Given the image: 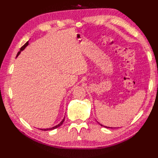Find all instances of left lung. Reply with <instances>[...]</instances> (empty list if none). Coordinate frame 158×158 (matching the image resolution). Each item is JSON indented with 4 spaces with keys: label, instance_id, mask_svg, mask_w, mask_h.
I'll list each match as a JSON object with an SVG mask.
<instances>
[{
    "label": "left lung",
    "instance_id": "1",
    "mask_svg": "<svg viewBox=\"0 0 158 158\" xmlns=\"http://www.w3.org/2000/svg\"><path fill=\"white\" fill-rule=\"evenodd\" d=\"M100 126H103L102 125V124H100ZM105 127H107V128H109V127H106V126H105ZM111 128H112V127H111Z\"/></svg>",
    "mask_w": 158,
    "mask_h": 158
}]
</instances>
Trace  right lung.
Segmentation results:
<instances>
[{
    "instance_id": "right-lung-1",
    "label": "right lung",
    "mask_w": 158,
    "mask_h": 158,
    "mask_svg": "<svg viewBox=\"0 0 158 158\" xmlns=\"http://www.w3.org/2000/svg\"><path fill=\"white\" fill-rule=\"evenodd\" d=\"M28 45V42H26L24 45H23L21 48H20V51L19 52H18V54H17V56H16V58L17 57H18V56H19V54L20 53V52H21L22 50H23L25 48H26V47ZM64 118L63 119H62V121L61 122H60L59 124H58V125L57 126H53V127H50V128H47V129H41V130H54V129H56V128H57V127H60V126L62 125V124L63 123V122H64Z\"/></svg>"
}]
</instances>
